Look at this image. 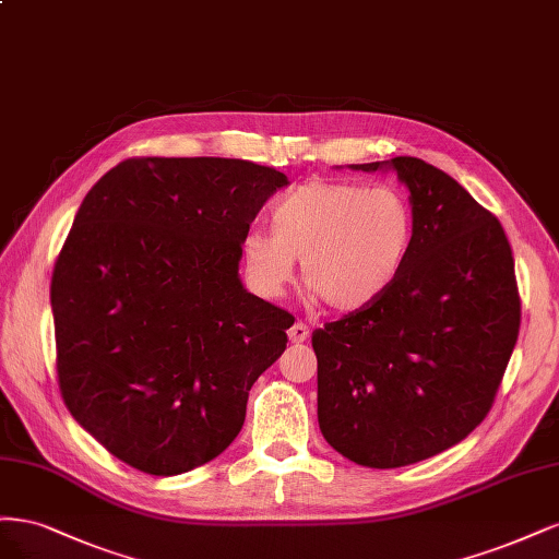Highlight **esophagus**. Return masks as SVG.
<instances>
[{
    "instance_id": "34e87169",
    "label": "esophagus",
    "mask_w": 559,
    "mask_h": 559,
    "mask_svg": "<svg viewBox=\"0 0 559 559\" xmlns=\"http://www.w3.org/2000/svg\"><path fill=\"white\" fill-rule=\"evenodd\" d=\"M287 338H290L293 344H304V341L309 338V328H306L304 322H295V325L287 330Z\"/></svg>"
}]
</instances>
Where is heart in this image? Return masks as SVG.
<instances>
[{"label": "heart", "mask_w": 559, "mask_h": 559, "mask_svg": "<svg viewBox=\"0 0 559 559\" xmlns=\"http://www.w3.org/2000/svg\"><path fill=\"white\" fill-rule=\"evenodd\" d=\"M274 231L241 241L246 276L266 299L278 297L301 260V283L332 311L353 313L397 281L413 243V213L394 188L309 181L283 194Z\"/></svg>", "instance_id": "b5f03b06"}]
</instances>
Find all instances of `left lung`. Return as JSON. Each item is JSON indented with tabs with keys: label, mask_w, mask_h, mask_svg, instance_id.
Masks as SVG:
<instances>
[{
	"label": "left lung",
	"mask_w": 559,
	"mask_h": 559,
	"mask_svg": "<svg viewBox=\"0 0 559 559\" xmlns=\"http://www.w3.org/2000/svg\"><path fill=\"white\" fill-rule=\"evenodd\" d=\"M348 167L397 174L413 243L381 299L313 332L318 423L350 462L397 469L488 416L520 330L513 255L495 215L445 171L418 157Z\"/></svg>",
	"instance_id": "obj_1"
}]
</instances>
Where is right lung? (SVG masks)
I'll return each mask as SVG.
<instances>
[{"label": "right lung", "instance_id": "right-lung-1", "mask_svg": "<svg viewBox=\"0 0 559 559\" xmlns=\"http://www.w3.org/2000/svg\"><path fill=\"white\" fill-rule=\"evenodd\" d=\"M287 176L246 159H124L85 194L52 269L58 378L74 420L153 476L237 439L295 318L239 278L241 241Z\"/></svg>", "mask_w": 559, "mask_h": 559}]
</instances>
